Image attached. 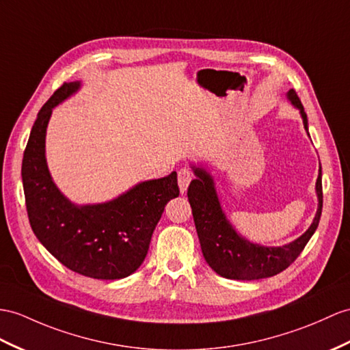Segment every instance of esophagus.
<instances>
[{
  "mask_svg": "<svg viewBox=\"0 0 350 350\" xmlns=\"http://www.w3.org/2000/svg\"><path fill=\"white\" fill-rule=\"evenodd\" d=\"M193 178H194V175L190 169L183 167L178 170V185H180V191L183 194L187 191V189H189V185H190Z\"/></svg>",
  "mask_w": 350,
  "mask_h": 350,
  "instance_id": "esophagus-1",
  "label": "esophagus"
}]
</instances>
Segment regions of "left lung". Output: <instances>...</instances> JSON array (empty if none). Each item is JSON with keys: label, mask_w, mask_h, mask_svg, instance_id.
Returning a JSON list of instances; mask_svg holds the SVG:
<instances>
[{"label": "left lung", "mask_w": 350, "mask_h": 350, "mask_svg": "<svg viewBox=\"0 0 350 350\" xmlns=\"http://www.w3.org/2000/svg\"><path fill=\"white\" fill-rule=\"evenodd\" d=\"M286 99L300 111L304 129L309 135L308 116L294 89L286 92ZM310 136V135H309ZM196 180L189 185V202L203 257L219 276L236 280H255L275 276L285 270L317 232L322 214V169L317 180L318 209L312 224L295 241L282 246H264L245 239L226 217L215 189L214 176L202 165H191Z\"/></svg>", "instance_id": "obj_1"}]
</instances>
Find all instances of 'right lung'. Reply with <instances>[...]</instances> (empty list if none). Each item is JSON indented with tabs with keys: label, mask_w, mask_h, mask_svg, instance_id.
Wrapping results in <instances>:
<instances>
[{
	"label": "right lung",
	"mask_w": 350,
	"mask_h": 350,
	"mask_svg": "<svg viewBox=\"0 0 350 350\" xmlns=\"http://www.w3.org/2000/svg\"><path fill=\"white\" fill-rule=\"evenodd\" d=\"M81 89L64 83L37 116L22 161V181L33 234L75 273L123 279L146 260L166 203L180 196L176 172L148 180L104 203L77 204L57 189L47 166L46 133L53 108Z\"/></svg>",
	"instance_id": "obj_1"
}]
</instances>
